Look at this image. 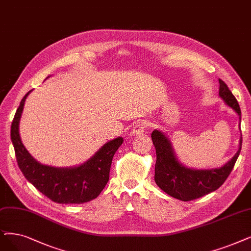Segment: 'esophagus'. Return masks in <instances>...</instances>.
Returning a JSON list of instances; mask_svg holds the SVG:
<instances>
[{
  "label": "esophagus",
  "instance_id": "esophagus-1",
  "mask_svg": "<svg viewBox=\"0 0 251 251\" xmlns=\"http://www.w3.org/2000/svg\"><path fill=\"white\" fill-rule=\"evenodd\" d=\"M147 127V124L145 122H139L137 123L133 129H132V135L133 136H138V135H141L144 133V129Z\"/></svg>",
  "mask_w": 251,
  "mask_h": 251
}]
</instances>
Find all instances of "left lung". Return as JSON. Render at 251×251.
Segmentation results:
<instances>
[{
    "label": "left lung",
    "instance_id": "1",
    "mask_svg": "<svg viewBox=\"0 0 251 251\" xmlns=\"http://www.w3.org/2000/svg\"><path fill=\"white\" fill-rule=\"evenodd\" d=\"M218 81L219 97L228 107L235 110L241 120V110L236 98L222 79H218ZM151 139L156 151L155 183L169 196L184 202L201 198L222 186L232 172L242 147L241 135L237 153L225 166L217 169L195 170L179 163L171 142L163 132L154 129Z\"/></svg>",
    "mask_w": 251,
    "mask_h": 251
}]
</instances>
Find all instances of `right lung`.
Here are the masks:
<instances>
[{"instance_id":"1","label":"right lung","mask_w":251,"mask_h":251,"mask_svg":"<svg viewBox=\"0 0 251 251\" xmlns=\"http://www.w3.org/2000/svg\"><path fill=\"white\" fill-rule=\"evenodd\" d=\"M22 100L11 125V141L14 146L17 165L27 181L51 201L59 204H82L96 199L109 180L112 158L123 137L104 144L82 165L72 168H54L38 163L28 153L19 136V120L25 99Z\"/></svg>"}]
</instances>
